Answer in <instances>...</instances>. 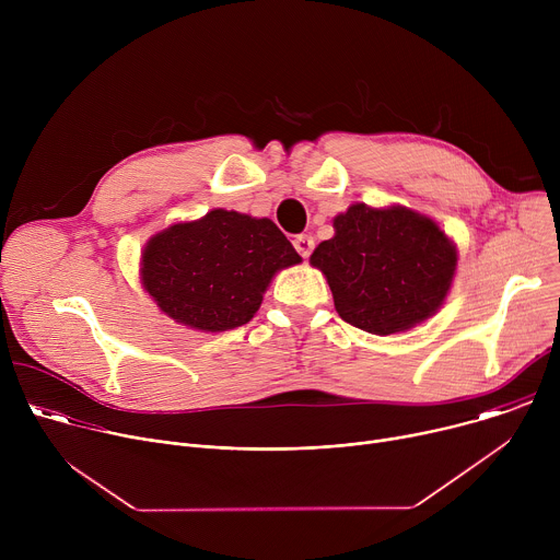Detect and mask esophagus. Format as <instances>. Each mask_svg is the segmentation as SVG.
<instances>
[{"mask_svg": "<svg viewBox=\"0 0 560 560\" xmlns=\"http://www.w3.org/2000/svg\"><path fill=\"white\" fill-rule=\"evenodd\" d=\"M294 248L303 259H307L314 250V238L310 234H299V236H294Z\"/></svg>", "mask_w": 560, "mask_h": 560, "instance_id": "obj_1", "label": "esophagus"}]
</instances>
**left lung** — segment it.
Instances as JSON below:
<instances>
[{"label": "left lung", "mask_w": 560, "mask_h": 560, "mask_svg": "<svg viewBox=\"0 0 560 560\" xmlns=\"http://www.w3.org/2000/svg\"><path fill=\"white\" fill-rule=\"evenodd\" d=\"M456 246L425 214L404 206L352 203L310 264L322 270L343 322L370 335L406 332L445 301Z\"/></svg>", "instance_id": "1"}]
</instances>
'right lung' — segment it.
Masks as SVG:
<instances>
[{"label": "right lung", "instance_id": "1", "mask_svg": "<svg viewBox=\"0 0 560 560\" xmlns=\"http://www.w3.org/2000/svg\"><path fill=\"white\" fill-rule=\"evenodd\" d=\"M301 264L270 219L210 210L150 236L141 283L164 314L203 332H225L257 314L272 277Z\"/></svg>", "mask_w": 560, "mask_h": 560}]
</instances>
